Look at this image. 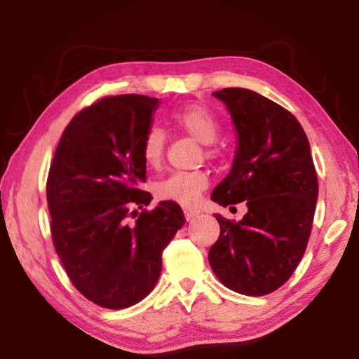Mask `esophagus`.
Segmentation results:
<instances>
[{"label":"esophagus","mask_w":359,"mask_h":359,"mask_svg":"<svg viewBox=\"0 0 359 359\" xmlns=\"http://www.w3.org/2000/svg\"><path fill=\"white\" fill-rule=\"evenodd\" d=\"M184 214H185V218L187 220H193L194 217H196L199 212L194 210V209H184Z\"/></svg>","instance_id":"obj_1"}]
</instances>
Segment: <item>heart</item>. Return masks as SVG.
<instances>
[{
    "mask_svg": "<svg viewBox=\"0 0 359 359\" xmlns=\"http://www.w3.org/2000/svg\"><path fill=\"white\" fill-rule=\"evenodd\" d=\"M175 128L190 135L193 139L204 145H210L220 135V123L210 109L201 104H190L171 115ZM166 136L158 126H151L142 137L141 155L149 168L161 165L165 154ZM209 187V175L203 171H179L169 174L155 187V193L160 199L174 201L182 205H193L199 194Z\"/></svg>",
    "mask_w": 359,
    "mask_h": 359,
    "instance_id": "obj_1",
    "label": "heart"
}]
</instances>
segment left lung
Returning <instances> with one entry per match:
<instances>
[{
    "instance_id": "8db88e82",
    "label": "left lung",
    "mask_w": 359,
    "mask_h": 359,
    "mask_svg": "<svg viewBox=\"0 0 359 359\" xmlns=\"http://www.w3.org/2000/svg\"><path fill=\"white\" fill-rule=\"evenodd\" d=\"M212 95L228 109L238 147L210 199L223 208L245 201L248 210L239 222L214 214L220 238L209 263L226 288L263 296L288 280L311 238L318 199L311 145L294 115L259 93L224 88Z\"/></svg>"
}]
</instances>
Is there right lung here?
I'll return each instance as SVG.
<instances>
[{"label": "right lung", "instance_id": "right-lung-1", "mask_svg": "<svg viewBox=\"0 0 359 359\" xmlns=\"http://www.w3.org/2000/svg\"><path fill=\"white\" fill-rule=\"evenodd\" d=\"M160 106L142 95L107 96L69 121L53 155L47 204L55 250L74 287L106 309L142 301L161 274V253L184 226L174 201H151L142 137ZM135 218L131 222L129 218Z\"/></svg>", "mask_w": 359, "mask_h": 359}]
</instances>
